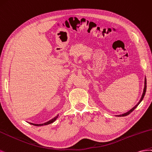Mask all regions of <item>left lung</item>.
<instances>
[{"label":"left lung","instance_id":"1","mask_svg":"<svg viewBox=\"0 0 152 152\" xmlns=\"http://www.w3.org/2000/svg\"><path fill=\"white\" fill-rule=\"evenodd\" d=\"M146 77H145V87H144V90H143V93H142V96H141V99H140V101H139V102L137 104H136L135 106H134V107H132L131 110H129L128 112L125 113H124V114L118 115V116H127V115H129L130 113H132L134 110L136 109V107H137L139 104H140V102L142 101V99H143L144 96H145V93H146Z\"/></svg>","mask_w":152,"mask_h":152}]
</instances>
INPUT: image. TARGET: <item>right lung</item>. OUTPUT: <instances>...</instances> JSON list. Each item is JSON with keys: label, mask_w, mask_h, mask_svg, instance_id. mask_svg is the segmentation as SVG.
<instances>
[{"label": "right lung", "mask_w": 152, "mask_h": 152, "mask_svg": "<svg viewBox=\"0 0 152 152\" xmlns=\"http://www.w3.org/2000/svg\"><path fill=\"white\" fill-rule=\"evenodd\" d=\"M58 115L56 116L55 117V118H53V119H51V120H50V121H48V122H47L44 123V124H32V123H29V124H32V125H35V126H42V125H48V124H51V123L54 122L56 120V119H57V118H58Z\"/></svg>", "instance_id": "obj_1"}]
</instances>
